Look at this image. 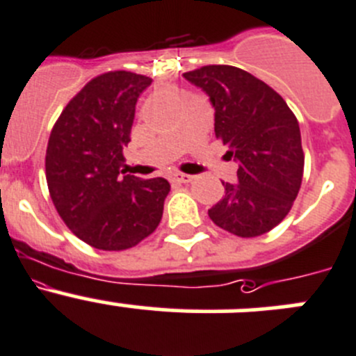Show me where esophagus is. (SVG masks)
<instances>
[{"instance_id": "1", "label": "esophagus", "mask_w": 356, "mask_h": 356, "mask_svg": "<svg viewBox=\"0 0 356 356\" xmlns=\"http://www.w3.org/2000/svg\"><path fill=\"white\" fill-rule=\"evenodd\" d=\"M172 181L177 182V184H188V182L193 181V175H188V174H174V175H172Z\"/></svg>"}]
</instances>
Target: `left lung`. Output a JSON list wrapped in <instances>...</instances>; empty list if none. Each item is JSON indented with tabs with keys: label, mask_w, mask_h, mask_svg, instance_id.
Returning <instances> with one entry per match:
<instances>
[{
	"label": "left lung",
	"mask_w": 356,
	"mask_h": 356,
	"mask_svg": "<svg viewBox=\"0 0 356 356\" xmlns=\"http://www.w3.org/2000/svg\"><path fill=\"white\" fill-rule=\"evenodd\" d=\"M184 79L209 95L216 137L238 163L237 184L223 182V200L209 218L237 237L267 234L286 218L302 184L297 118L270 86L237 66H202Z\"/></svg>",
	"instance_id": "1"
}]
</instances>
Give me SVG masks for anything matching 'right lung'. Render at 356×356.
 I'll use <instances>...</instances> for the list:
<instances>
[{
	"label": "right lung",
	"instance_id": "add662e5",
	"mask_svg": "<svg viewBox=\"0 0 356 356\" xmlns=\"http://www.w3.org/2000/svg\"><path fill=\"white\" fill-rule=\"evenodd\" d=\"M151 82L122 70L98 75L70 99L49 137L45 175L56 211L96 249L133 248L161 221L167 179L121 175L135 105Z\"/></svg>",
	"mask_w": 356,
	"mask_h": 356
}]
</instances>
